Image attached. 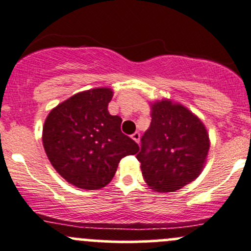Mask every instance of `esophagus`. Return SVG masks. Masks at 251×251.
Returning <instances> with one entry per match:
<instances>
[{
    "label": "esophagus",
    "instance_id": "1",
    "mask_svg": "<svg viewBox=\"0 0 251 251\" xmlns=\"http://www.w3.org/2000/svg\"><path fill=\"white\" fill-rule=\"evenodd\" d=\"M140 137H141L140 132H135L132 136H131V138H132L136 143H140Z\"/></svg>",
    "mask_w": 251,
    "mask_h": 251
}]
</instances>
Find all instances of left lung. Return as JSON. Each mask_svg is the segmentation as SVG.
<instances>
[{
	"label": "left lung",
	"instance_id": "left-lung-1",
	"mask_svg": "<svg viewBox=\"0 0 251 251\" xmlns=\"http://www.w3.org/2000/svg\"><path fill=\"white\" fill-rule=\"evenodd\" d=\"M151 118L136 158L150 189L173 193L202 172L210 150L207 128L193 111L172 99L151 103Z\"/></svg>",
	"mask_w": 251,
	"mask_h": 251
}]
</instances>
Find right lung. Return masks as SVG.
<instances>
[{
	"mask_svg": "<svg viewBox=\"0 0 251 251\" xmlns=\"http://www.w3.org/2000/svg\"><path fill=\"white\" fill-rule=\"evenodd\" d=\"M113 96L108 87L79 92L55 106L44 123L43 146L51 165L79 189L108 185L120 160L140 150L121 132L123 119L108 111Z\"/></svg>",
	"mask_w": 251,
	"mask_h": 251,
	"instance_id": "obj_1",
	"label": "right lung"
}]
</instances>
